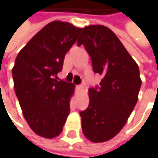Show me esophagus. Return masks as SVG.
Listing matches in <instances>:
<instances>
[{"instance_id":"obj_1","label":"esophagus","mask_w":158,"mask_h":158,"mask_svg":"<svg viewBox=\"0 0 158 158\" xmlns=\"http://www.w3.org/2000/svg\"><path fill=\"white\" fill-rule=\"evenodd\" d=\"M77 88H78V89H82V88H83V85H82V84H81V85H77Z\"/></svg>"}]
</instances>
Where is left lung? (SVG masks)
<instances>
[{
    "mask_svg": "<svg viewBox=\"0 0 158 158\" xmlns=\"http://www.w3.org/2000/svg\"><path fill=\"white\" fill-rule=\"evenodd\" d=\"M77 44H83L93 70L102 80L98 89H89V106L81 112L82 133L90 141H108L123 128L137 99L141 78L135 60L112 30L88 25Z\"/></svg>",
    "mask_w": 158,
    "mask_h": 158,
    "instance_id": "8db88e82",
    "label": "left lung"
}]
</instances>
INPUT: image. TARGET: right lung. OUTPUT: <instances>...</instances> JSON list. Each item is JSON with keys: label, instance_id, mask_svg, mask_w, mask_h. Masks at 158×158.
Listing matches in <instances>:
<instances>
[{"label": "right lung", "instance_id": "right-lung-1", "mask_svg": "<svg viewBox=\"0 0 158 158\" xmlns=\"http://www.w3.org/2000/svg\"><path fill=\"white\" fill-rule=\"evenodd\" d=\"M81 30L72 23L54 21L40 29L15 60V93L26 122L40 136H58L70 113L75 85L59 81L57 74Z\"/></svg>", "mask_w": 158, "mask_h": 158}]
</instances>
